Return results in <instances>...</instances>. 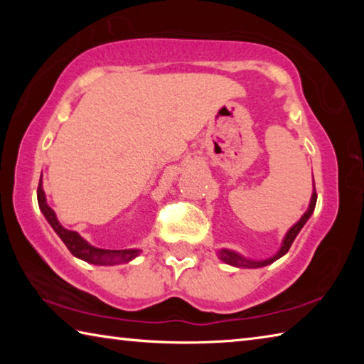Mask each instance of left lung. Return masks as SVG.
Instances as JSON below:
<instances>
[{"instance_id":"obj_1","label":"left lung","mask_w":364,"mask_h":364,"mask_svg":"<svg viewBox=\"0 0 364 364\" xmlns=\"http://www.w3.org/2000/svg\"><path fill=\"white\" fill-rule=\"evenodd\" d=\"M315 205H316V191H315V183H313V193H311V199H310V205H308L306 212L301 215V218L295 223L294 226L289 228V231L286 232L284 239H282V244L279 250L276 252V254L273 257L269 258H264V260H250V258H245L244 255L237 254V252L234 250H230V249H220L218 250V258L221 262H225L228 264H231V267H236V268H262V267H267V264L273 263L278 260V258H281L282 255L287 254V250L291 249V245L294 242V239L297 237V234L300 232L301 228L305 226V223L308 220H310V217L313 215V212H315Z\"/></svg>"}]
</instances>
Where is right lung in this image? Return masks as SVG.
<instances>
[{"label":"right lung","instance_id":"obj_1","mask_svg":"<svg viewBox=\"0 0 364 364\" xmlns=\"http://www.w3.org/2000/svg\"><path fill=\"white\" fill-rule=\"evenodd\" d=\"M38 205L41 213L45 215V218L54 231H56L58 236L63 239L65 247L70 250L73 257L80 258V260L93 263V264H101V267H112V264H120V263H128L132 262L133 258H136L141 254V249H122V250H110V249H100L91 245L86 239H83L77 231H70L59 223L56 217V212L53 210L51 207L48 205L46 202V194L43 191V181L40 178L38 184Z\"/></svg>","mask_w":364,"mask_h":364}]
</instances>
